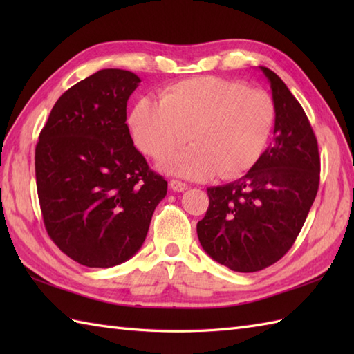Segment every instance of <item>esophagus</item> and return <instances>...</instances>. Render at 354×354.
Listing matches in <instances>:
<instances>
[{"label":"esophagus","mask_w":354,"mask_h":354,"mask_svg":"<svg viewBox=\"0 0 354 354\" xmlns=\"http://www.w3.org/2000/svg\"><path fill=\"white\" fill-rule=\"evenodd\" d=\"M170 189L173 190V192H178V193H181V192H185L187 189H189V185H187L185 183H181V181H176V179H171L170 181Z\"/></svg>","instance_id":"1"}]
</instances>
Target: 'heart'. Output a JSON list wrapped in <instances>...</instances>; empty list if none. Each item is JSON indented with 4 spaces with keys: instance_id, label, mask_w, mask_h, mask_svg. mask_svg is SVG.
Wrapping results in <instances>:
<instances>
[{
    "instance_id": "b5f03b06",
    "label": "heart",
    "mask_w": 354,
    "mask_h": 354,
    "mask_svg": "<svg viewBox=\"0 0 354 354\" xmlns=\"http://www.w3.org/2000/svg\"><path fill=\"white\" fill-rule=\"evenodd\" d=\"M275 120L270 97L239 82L204 76L167 86L161 100L142 99L135 104L129 126L142 153L162 160L173 175L207 179L219 171L236 178L250 170L265 150Z\"/></svg>"
}]
</instances>
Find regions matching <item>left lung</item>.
<instances>
[{"label": "left lung", "instance_id": "obj_1", "mask_svg": "<svg viewBox=\"0 0 354 354\" xmlns=\"http://www.w3.org/2000/svg\"><path fill=\"white\" fill-rule=\"evenodd\" d=\"M260 70L272 93L274 141L245 176L207 189L209 205L196 227L204 251L236 272H257L290 250L319 185L309 118L274 71Z\"/></svg>", "mask_w": 354, "mask_h": 354}]
</instances>
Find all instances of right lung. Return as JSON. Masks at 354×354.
<instances>
[{
	"label": "right lung",
	"mask_w": 354,
	"mask_h": 354,
	"mask_svg": "<svg viewBox=\"0 0 354 354\" xmlns=\"http://www.w3.org/2000/svg\"><path fill=\"white\" fill-rule=\"evenodd\" d=\"M137 74L106 68L65 91L35 153L45 228L88 268H112L140 251L167 181L149 169L126 124Z\"/></svg>",
	"instance_id": "1"
}]
</instances>
